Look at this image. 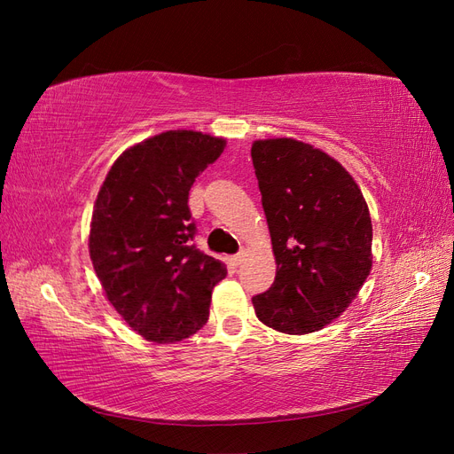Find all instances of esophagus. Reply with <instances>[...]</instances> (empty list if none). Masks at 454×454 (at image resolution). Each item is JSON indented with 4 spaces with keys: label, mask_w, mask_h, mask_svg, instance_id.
<instances>
[{
    "label": "esophagus",
    "mask_w": 454,
    "mask_h": 454,
    "mask_svg": "<svg viewBox=\"0 0 454 454\" xmlns=\"http://www.w3.org/2000/svg\"><path fill=\"white\" fill-rule=\"evenodd\" d=\"M242 259H244V252H239L237 255H232V257H231L232 265H240V263H242Z\"/></svg>",
    "instance_id": "esophagus-1"
}]
</instances>
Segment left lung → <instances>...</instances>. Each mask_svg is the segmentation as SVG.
<instances>
[{"instance_id":"8db88e82","label":"left lung","mask_w":454,"mask_h":454,"mask_svg":"<svg viewBox=\"0 0 454 454\" xmlns=\"http://www.w3.org/2000/svg\"><path fill=\"white\" fill-rule=\"evenodd\" d=\"M252 160L277 277L252 297L257 318L287 335L318 332L345 312L369 277L373 227L352 176L292 138L257 140Z\"/></svg>"}]
</instances>
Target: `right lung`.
Returning a JSON list of instances; mask_svg holds the SVG:
<instances>
[{
	"label": "right lung",
	"mask_w": 454,
	"mask_h": 454,
	"mask_svg": "<svg viewBox=\"0 0 454 454\" xmlns=\"http://www.w3.org/2000/svg\"><path fill=\"white\" fill-rule=\"evenodd\" d=\"M225 140L168 130L127 149L94 202L89 252L106 297L134 332L176 342L208 320L214 286L227 269L193 244L189 210L195 177Z\"/></svg>",
	"instance_id": "obj_1"
}]
</instances>
